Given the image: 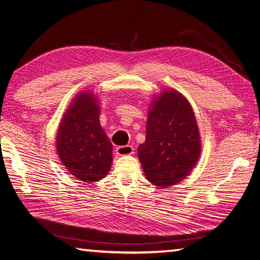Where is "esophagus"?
<instances>
[{"label": "esophagus", "instance_id": "obj_1", "mask_svg": "<svg viewBox=\"0 0 260 260\" xmlns=\"http://www.w3.org/2000/svg\"><path fill=\"white\" fill-rule=\"evenodd\" d=\"M115 151H116V155L118 156H127V155L134 154V148H133V146H129V145L118 146Z\"/></svg>", "mask_w": 260, "mask_h": 260}]
</instances>
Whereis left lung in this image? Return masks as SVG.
Instances as JSON below:
<instances>
[{
  "label": "left lung",
  "mask_w": 260,
  "mask_h": 260,
  "mask_svg": "<svg viewBox=\"0 0 260 260\" xmlns=\"http://www.w3.org/2000/svg\"><path fill=\"white\" fill-rule=\"evenodd\" d=\"M137 152L147 180L160 188L179 183L194 168L201 139L194 112L180 92L166 90L152 100L146 141Z\"/></svg>",
  "instance_id": "left-lung-1"
}]
</instances>
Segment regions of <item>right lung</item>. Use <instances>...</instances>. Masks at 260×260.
I'll list each match as a JSON object with an SVG mask.
<instances>
[{
  "instance_id": "right-lung-1",
  "label": "right lung",
  "mask_w": 260,
  "mask_h": 260,
  "mask_svg": "<svg viewBox=\"0 0 260 260\" xmlns=\"http://www.w3.org/2000/svg\"><path fill=\"white\" fill-rule=\"evenodd\" d=\"M56 147L66 169L78 180L95 182L108 175L112 144L100 124L98 98L90 90L72 100L59 125Z\"/></svg>"
}]
</instances>
